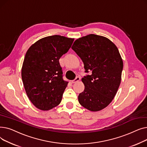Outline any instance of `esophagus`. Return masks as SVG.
Instances as JSON below:
<instances>
[{
  "instance_id": "1",
  "label": "esophagus",
  "mask_w": 147,
  "mask_h": 147,
  "mask_svg": "<svg viewBox=\"0 0 147 147\" xmlns=\"http://www.w3.org/2000/svg\"><path fill=\"white\" fill-rule=\"evenodd\" d=\"M80 77H79V76H78V77H76V79H75L74 80H72V81H71V82H72V83H76V82H78V81H79V80H80Z\"/></svg>"
}]
</instances>
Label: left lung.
<instances>
[{
    "mask_svg": "<svg viewBox=\"0 0 147 147\" xmlns=\"http://www.w3.org/2000/svg\"><path fill=\"white\" fill-rule=\"evenodd\" d=\"M72 49L84 64L82 81L83 92L79 95L80 104L91 111H100L113 101L119 88L123 63L119 51L110 40L89 34L74 41Z\"/></svg>",
    "mask_w": 147,
    "mask_h": 147,
    "instance_id": "8db88e82",
    "label": "left lung"
}]
</instances>
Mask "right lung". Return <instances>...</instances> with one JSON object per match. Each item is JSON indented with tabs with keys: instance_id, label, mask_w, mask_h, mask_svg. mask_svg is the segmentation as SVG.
<instances>
[{
	"instance_id": "right-lung-1",
	"label": "right lung",
	"mask_w": 147,
	"mask_h": 147,
	"mask_svg": "<svg viewBox=\"0 0 147 147\" xmlns=\"http://www.w3.org/2000/svg\"><path fill=\"white\" fill-rule=\"evenodd\" d=\"M74 38L48 36L30 46L23 62L21 77L26 94L37 109L48 111L61 101L68 82L63 79L59 59L68 52Z\"/></svg>"
}]
</instances>
